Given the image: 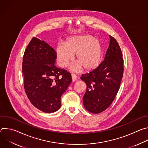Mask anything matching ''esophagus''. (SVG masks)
Masks as SVG:
<instances>
[{
	"instance_id": "34e87169",
	"label": "esophagus",
	"mask_w": 148,
	"mask_h": 148,
	"mask_svg": "<svg viewBox=\"0 0 148 148\" xmlns=\"http://www.w3.org/2000/svg\"><path fill=\"white\" fill-rule=\"evenodd\" d=\"M71 77H72V81L73 82H74L77 79V76L74 74H71Z\"/></svg>"
}]
</instances>
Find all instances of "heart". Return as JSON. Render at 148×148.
I'll return each mask as SVG.
<instances>
[{
  "instance_id": "obj_1",
  "label": "heart",
  "mask_w": 148,
  "mask_h": 148,
  "mask_svg": "<svg viewBox=\"0 0 148 148\" xmlns=\"http://www.w3.org/2000/svg\"><path fill=\"white\" fill-rule=\"evenodd\" d=\"M102 46L98 39L91 35H83L69 38L65 44H59L56 48L57 63L66 67L75 54L77 60L71 67L73 71H91L99 64L102 57Z\"/></svg>"
}]
</instances>
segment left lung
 I'll return each mask as SVG.
<instances>
[{
	"label": "left lung",
	"mask_w": 148,
	"mask_h": 148,
	"mask_svg": "<svg viewBox=\"0 0 148 148\" xmlns=\"http://www.w3.org/2000/svg\"><path fill=\"white\" fill-rule=\"evenodd\" d=\"M109 47L104 60L90 73L81 79L87 85L83 97L85 108L94 114L107 109L115 99L120 87L123 73V59L116 40L110 36Z\"/></svg>",
	"instance_id": "8db88e82"
}]
</instances>
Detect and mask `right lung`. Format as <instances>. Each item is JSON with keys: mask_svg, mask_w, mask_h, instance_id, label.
Here are the masks:
<instances>
[{"mask_svg": "<svg viewBox=\"0 0 148 148\" xmlns=\"http://www.w3.org/2000/svg\"><path fill=\"white\" fill-rule=\"evenodd\" d=\"M56 58L54 49L35 37L23 57L26 94L36 108L46 113L59 110L61 95L72 81L70 73L55 66Z\"/></svg>", "mask_w": 148, "mask_h": 148, "instance_id": "add662e5", "label": "right lung"}]
</instances>
